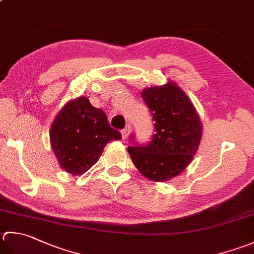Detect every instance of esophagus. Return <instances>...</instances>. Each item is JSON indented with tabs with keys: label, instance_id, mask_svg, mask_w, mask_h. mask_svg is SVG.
Segmentation results:
<instances>
[{
	"label": "esophagus",
	"instance_id": "esophagus-1",
	"mask_svg": "<svg viewBox=\"0 0 254 254\" xmlns=\"http://www.w3.org/2000/svg\"><path fill=\"white\" fill-rule=\"evenodd\" d=\"M130 133H131V127L130 126H127L126 127L123 128V130L121 131V134H122V137H123V140H126V138L130 135Z\"/></svg>",
	"mask_w": 254,
	"mask_h": 254
}]
</instances>
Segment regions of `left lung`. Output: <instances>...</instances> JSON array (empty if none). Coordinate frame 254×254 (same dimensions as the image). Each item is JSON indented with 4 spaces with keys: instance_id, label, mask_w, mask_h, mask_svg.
<instances>
[{
    "instance_id": "left-lung-1",
    "label": "left lung",
    "mask_w": 254,
    "mask_h": 254,
    "mask_svg": "<svg viewBox=\"0 0 254 254\" xmlns=\"http://www.w3.org/2000/svg\"><path fill=\"white\" fill-rule=\"evenodd\" d=\"M152 113L155 133L145 145L127 147L143 176L166 182L185 170L198 151L202 124L190 98L175 82L144 89L141 93Z\"/></svg>"
}]
</instances>
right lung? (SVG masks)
I'll return each mask as SVG.
<instances>
[{"instance_id": "obj_1", "label": "right lung", "mask_w": 254, "mask_h": 254, "mask_svg": "<svg viewBox=\"0 0 254 254\" xmlns=\"http://www.w3.org/2000/svg\"><path fill=\"white\" fill-rule=\"evenodd\" d=\"M49 137L59 165L74 176L90 170L107 143L122 138L110 127L106 113L92 107L87 97L64 104L55 118Z\"/></svg>"}]
</instances>
